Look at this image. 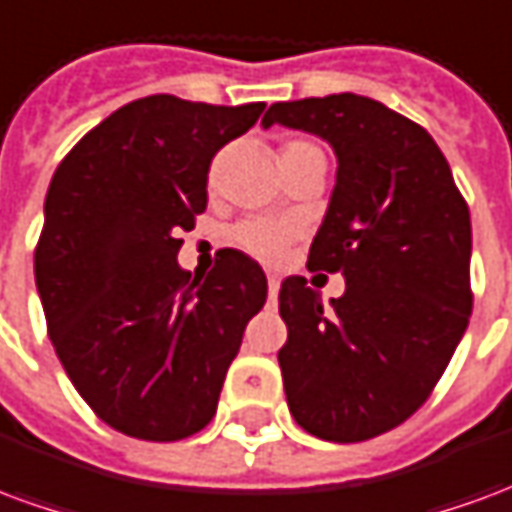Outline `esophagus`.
<instances>
[{"mask_svg": "<svg viewBox=\"0 0 512 512\" xmlns=\"http://www.w3.org/2000/svg\"><path fill=\"white\" fill-rule=\"evenodd\" d=\"M277 293H279V277L277 274H268V296L274 299Z\"/></svg>", "mask_w": 512, "mask_h": 512, "instance_id": "obj_1", "label": "esophagus"}]
</instances>
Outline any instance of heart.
Wrapping results in <instances>:
<instances>
[{
    "label": "heart",
    "instance_id": "1",
    "mask_svg": "<svg viewBox=\"0 0 512 512\" xmlns=\"http://www.w3.org/2000/svg\"><path fill=\"white\" fill-rule=\"evenodd\" d=\"M310 142H301V139H290L285 145L279 147V158L282 156H293V153H301V150H310ZM233 244L238 249H244L252 257H260L266 263H274L282 257L285 246L293 238V230L285 227V224L277 222H266V219H246L233 230Z\"/></svg>",
    "mask_w": 512,
    "mask_h": 512
}]
</instances>
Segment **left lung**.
<instances>
[{"label":"left lung","instance_id":"8db88e82","mask_svg":"<svg viewBox=\"0 0 512 512\" xmlns=\"http://www.w3.org/2000/svg\"><path fill=\"white\" fill-rule=\"evenodd\" d=\"M274 123L318 134L340 164L307 268L340 271L345 293L323 307L304 277L279 290L290 414L318 439H373L428 400L469 326V205L433 136L373 98L282 101Z\"/></svg>","mask_w":512,"mask_h":512}]
</instances>
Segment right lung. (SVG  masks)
<instances>
[{
	"mask_svg": "<svg viewBox=\"0 0 512 512\" xmlns=\"http://www.w3.org/2000/svg\"><path fill=\"white\" fill-rule=\"evenodd\" d=\"M263 109L147 95L87 131L51 178L35 246L51 345L87 406L126 436L200 433L266 304L263 268L238 249L208 277L178 266L211 158Z\"/></svg>",
	"mask_w": 512,
	"mask_h": 512,
	"instance_id": "add662e5",
	"label": "right lung"
}]
</instances>
